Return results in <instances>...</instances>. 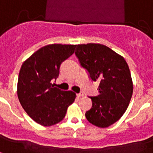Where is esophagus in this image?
<instances>
[{
    "mask_svg": "<svg viewBox=\"0 0 153 153\" xmlns=\"http://www.w3.org/2000/svg\"><path fill=\"white\" fill-rule=\"evenodd\" d=\"M76 96H77L78 97H84V93H78V94H76Z\"/></svg>",
    "mask_w": 153,
    "mask_h": 153,
    "instance_id": "obj_1",
    "label": "esophagus"
}]
</instances>
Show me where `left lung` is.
<instances>
[{
  "label": "left lung",
  "mask_w": 153,
  "mask_h": 153,
  "mask_svg": "<svg viewBox=\"0 0 153 153\" xmlns=\"http://www.w3.org/2000/svg\"><path fill=\"white\" fill-rule=\"evenodd\" d=\"M90 78L99 82L97 97L85 117L92 125L107 128L124 115L129 105L133 85L125 58L100 44L77 45L75 52Z\"/></svg>",
  "instance_id": "left-lung-1"
}]
</instances>
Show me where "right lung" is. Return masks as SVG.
I'll use <instances>...</instances> for the list:
<instances>
[{
    "label": "right lung",
    "mask_w": 153,
    "mask_h": 153,
    "mask_svg": "<svg viewBox=\"0 0 153 153\" xmlns=\"http://www.w3.org/2000/svg\"><path fill=\"white\" fill-rule=\"evenodd\" d=\"M76 45L52 44L35 52L22 64L17 96L27 114L37 124L52 126L65 118L76 94L53 86L61 63L73 55Z\"/></svg>",
    "instance_id": "obj_1"
}]
</instances>
